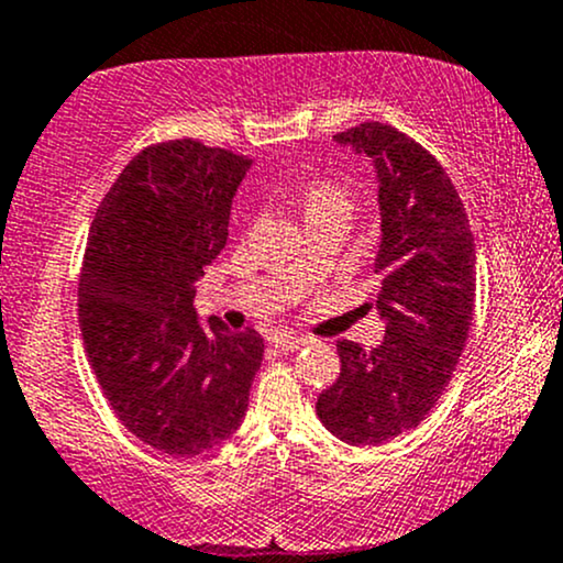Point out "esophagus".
I'll use <instances>...</instances> for the list:
<instances>
[{
	"mask_svg": "<svg viewBox=\"0 0 563 563\" xmlns=\"http://www.w3.org/2000/svg\"><path fill=\"white\" fill-rule=\"evenodd\" d=\"M308 343H313V340L311 338H292V334H276L274 338V345L279 351H298Z\"/></svg>",
	"mask_w": 563,
	"mask_h": 563,
	"instance_id": "obj_1",
	"label": "esophagus"
}]
</instances>
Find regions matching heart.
<instances>
[{
  "label": "heart",
  "mask_w": 563,
  "mask_h": 563,
  "mask_svg": "<svg viewBox=\"0 0 563 563\" xmlns=\"http://www.w3.org/2000/svg\"><path fill=\"white\" fill-rule=\"evenodd\" d=\"M298 201L306 214L327 210V207H349V197H345L343 188L334 186V183H330V180L306 183V186L300 188Z\"/></svg>",
  "instance_id": "1"
}]
</instances>
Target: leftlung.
Instances as JSON below:
<instances>
[{
    "label": "left lung",
    "mask_w": 563,
    "mask_h": 563,
    "mask_svg": "<svg viewBox=\"0 0 563 563\" xmlns=\"http://www.w3.org/2000/svg\"><path fill=\"white\" fill-rule=\"evenodd\" d=\"M372 162L380 205L377 349L340 340V375L316 399L327 431L353 446L396 439L435 407L465 349L476 300V247L463 201L439 162L390 124L334 135Z\"/></svg>",
    "instance_id": "8db88e82"
}]
</instances>
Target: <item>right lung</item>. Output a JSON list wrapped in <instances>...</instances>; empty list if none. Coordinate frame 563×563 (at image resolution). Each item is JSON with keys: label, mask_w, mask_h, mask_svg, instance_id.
Segmentation results:
<instances>
[{"label": "right lung", "mask_w": 563, "mask_h": 563, "mask_svg": "<svg viewBox=\"0 0 563 563\" xmlns=\"http://www.w3.org/2000/svg\"><path fill=\"white\" fill-rule=\"evenodd\" d=\"M252 159L183 137L143 148L95 212L79 279L87 362L143 444L197 457L247 415L263 362L255 330L210 327L197 282L229 239L231 201Z\"/></svg>", "instance_id": "obj_1"}]
</instances>
